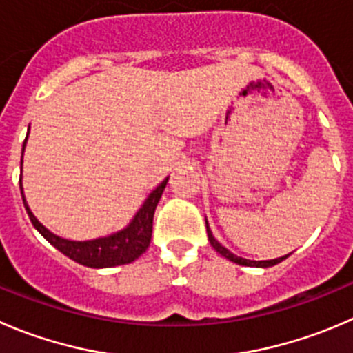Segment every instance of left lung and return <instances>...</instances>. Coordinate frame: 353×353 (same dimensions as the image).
I'll use <instances>...</instances> for the list:
<instances>
[{"instance_id":"left-lung-1","label":"left lung","mask_w":353,"mask_h":353,"mask_svg":"<svg viewBox=\"0 0 353 353\" xmlns=\"http://www.w3.org/2000/svg\"><path fill=\"white\" fill-rule=\"evenodd\" d=\"M206 232H208V239H210L211 246L214 248V251H218V253H220L221 256L229 258V260H230V261H234V263L246 265V267H272V265H277V263H279V261H283L284 258L288 256V254H286V256L275 258V260H265V261H251V260H246V258L236 256V254H234V253H230V251L227 250V248H223V246H221V244L218 243L216 239H214V237H213V234H211V230H210V225H208V221H206Z\"/></svg>"}]
</instances>
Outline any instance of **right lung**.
<instances>
[{"instance_id": "obj_1", "label": "right lung", "mask_w": 353, "mask_h": 353, "mask_svg": "<svg viewBox=\"0 0 353 353\" xmlns=\"http://www.w3.org/2000/svg\"><path fill=\"white\" fill-rule=\"evenodd\" d=\"M23 145H26V140H23ZM20 164H22V161H20ZM166 183L168 179H164L163 182L150 192V196L147 197L143 206L140 208V211L135 214V218H133L132 223H130L126 229L121 230V232L117 234H112V236L109 237H100V239L95 241H85V243H76V241H67L62 239V237H57L55 234L50 232L48 229H45V227L36 220V216L31 213V210H29L23 196L22 199L26 211H28L29 218H31L36 230H38L52 246H55L60 253L69 256L70 260L78 261V263L86 265V267L105 268L116 267V265L132 263V261H135L140 254L145 253L147 248L150 246V237H152L154 211H156L157 203H159L161 196H163V190L164 187H166ZM20 194H23L22 183H20Z\"/></svg>"}]
</instances>
